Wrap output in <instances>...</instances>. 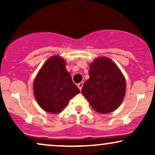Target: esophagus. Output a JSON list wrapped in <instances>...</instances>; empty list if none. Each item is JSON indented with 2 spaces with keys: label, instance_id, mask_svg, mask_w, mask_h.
<instances>
[{
  "label": "esophagus",
  "instance_id": "obj_1",
  "mask_svg": "<svg viewBox=\"0 0 155 155\" xmlns=\"http://www.w3.org/2000/svg\"><path fill=\"white\" fill-rule=\"evenodd\" d=\"M83 84H84V82L83 81H81V82H80V83H79L77 84V86H78V87H79V89L80 90H81V88H82V87H83Z\"/></svg>",
  "mask_w": 155,
  "mask_h": 155
}]
</instances>
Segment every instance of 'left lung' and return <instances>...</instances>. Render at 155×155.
<instances>
[{"label":"left lung","mask_w":155,"mask_h":155,"mask_svg":"<svg viewBox=\"0 0 155 155\" xmlns=\"http://www.w3.org/2000/svg\"><path fill=\"white\" fill-rule=\"evenodd\" d=\"M89 76L81 93L91 107L101 114L115 111L126 92L125 79L118 66L108 58H96L90 64Z\"/></svg>","instance_id":"8db88e82"}]
</instances>
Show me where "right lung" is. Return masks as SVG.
Here are the masks:
<instances>
[{
    "label": "right lung",
    "instance_id": "right-lung-1",
    "mask_svg": "<svg viewBox=\"0 0 155 155\" xmlns=\"http://www.w3.org/2000/svg\"><path fill=\"white\" fill-rule=\"evenodd\" d=\"M35 97L40 107L51 114H58L79 93L71 76L65 69L61 57L52 56L41 68L33 82Z\"/></svg>",
    "mask_w": 155,
    "mask_h": 155
}]
</instances>
